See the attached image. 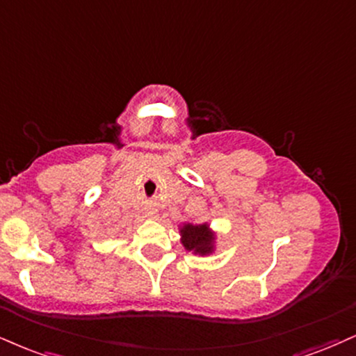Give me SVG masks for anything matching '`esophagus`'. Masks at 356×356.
Segmentation results:
<instances>
[{"label": "esophagus", "mask_w": 356, "mask_h": 356, "mask_svg": "<svg viewBox=\"0 0 356 356\" xmlns=\"http://www.w3.org/2000/svg\"><path fill=\"white\" fill-rule=\"evenodd\" d=\"M147 213H149V216H151V217H152V216H156V211H149Z\"/></svg>", "instance_id": "esophagus-1"}]
</instances>
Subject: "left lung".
I'll return each instance as SVG.
<instances>
[{
	"label": "left lung",
	"mask_w": 356,
	"mask_h": 356,
	"mask_svg": "<svg viewBox=\"0 0 356 356\" xmlns=\"http://www.w3.org/2000/svg\"><path fill=\"white\" fill-rule=\"evenodd\" d=\"M181 234L187 250H194L200 255H207L213 250V234L209 230L207 224H186L181 229Z\"/></svg>",
	"instance_id": "1"
}]
</instances>
